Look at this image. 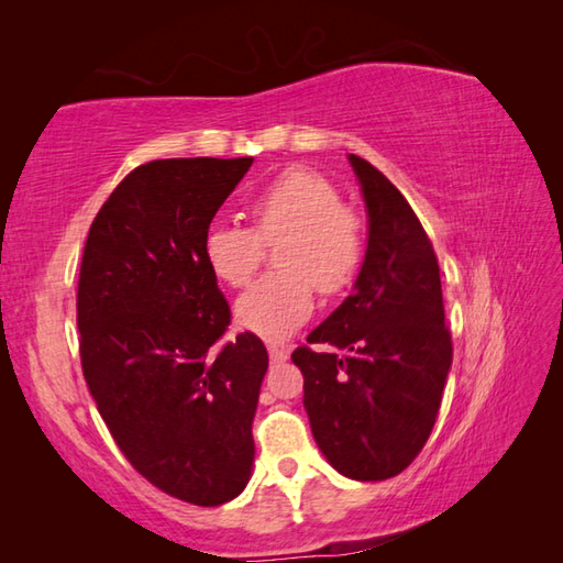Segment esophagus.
Masks as SVG:
<instances>
[{
  "instance_id": "34e87169",
  "label": "esophagus",
  "mask_w": 563,
  "mask_h": 563,
  "mask_svg": "<svg viewBox=\"0 0 563 563\" xmlns=\"http://www.w3.org/2000/svg\"><path fill=\"white\" fill-rule=\"evenodd\" d=\"M267 352H269V360H272L274 364H279V362H286V360H289V350H286L284 345H274V342H269V345H267Z\"/></svg>"
}]
</instances>
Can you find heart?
<instances>
[{"mask_svg": "<svg viewBox=\"0 0 563 563\" xmlns=\"http://www.w3.org/2000/svg\"><path fill=\"white\" fill-rule=\"evenodd\" d=\"M255 228L218 221L203 235V260L228 286H245L265 260V245H279L282 272L260 279L238 298V325L265 340L294 335L316 306V286L338 294L364 262L362 218L342 206L330 179L311 169H286L250 199Z\"/></svg>", "mask_w": 563, "mask_h": 563, "instance_id": "heart-1", "label": "heart"}]
</instances>
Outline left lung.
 Listing matches in <instances>:
<instances>
[{
	"label": "left lung",
	"mask_w": 563,
	"mask_h": 563,
	"mask_svg": "<svg viewBox=\"0 0 563 563\" xmlns=\"http://www.w3.org/2000/svg\"><path fill=\"white\" fill-rule=\"evenodd\" d=\"M369 235L352 294L291 360L318 450L354 481L398 476L426 446L452 366L440 265L428 233L391 181L360 155Z\"/></svg>",
	"instance_id": "obj_1"
}]
</instances>
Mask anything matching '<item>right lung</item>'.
Returning a JSON list of instances; mask_svg holds the SVG:
<instances>
[{"label": "right lung", "mask_w": 563, "mask_h": 563, "mask_svg": "<svg viewBox=\"0 0 563 563\" xmlns=\"http://www.w3.org/2000/svg\"><path fill=\"white\" fill-rule=\"evenodd\" d=\"M250 165L135 167L99 209L79 267V357L99 416L137 474L203 508L247 486L269 366L252 332L221 342L231 306L203 260V235Z\"/></svg>", "instance_id": "obj_1"}]
</instances>
